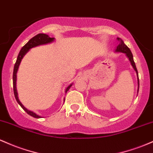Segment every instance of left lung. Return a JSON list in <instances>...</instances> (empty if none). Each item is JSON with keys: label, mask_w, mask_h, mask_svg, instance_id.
Returning <instances> with one entry per match:
<instances>
[{"label": "left lung", "mask_w": 153, "mask_h": 153, "mask_svg": "<svg viewBox=\"0 0 153 153\" xmlns=\"http://www.w3.org/2000/svg\"><path fill=\"white\" fill-rule=\"evenodd\" d=\"M118 41V45L116 47V50H115V52L116 53H123L126 54V56H127V58L129 60L130 63H131L132 67H133L134 71H136L137 76V84H138V89H137V93L139 92V87H140V82H139V77H138V71H137L136 65H135L134 61V58H133V55H132L131 51L130 49L128 48L127 46L125 45L123 41L119 37L117 38Z\"/></svg>", "instance_id": "1"}]
</instances>
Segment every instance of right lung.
<instances>
[{"instance_id":"1","label":"right lung","mask_w":153,"mask_h":153,"mask_svg":"<svg viewBox=\"0 0 153 153\" xmlns=\"http://www.w3.org/2000/svg\"><path fill=\"white\" fill-rule=\"evenodd\" d=\"M55 40L54 37H50L48 35H46V34H38L35 37H32V39H30V40L28 41L27 43H26L25 45L22 47V48L20 51L19 53L18 56H17V59L16 63H15L14 65V68H13V93H14V96L15 98H16L17 102L20 105V106L23 108L26 112L29 115H30L32 117L36 118H41L40 116H38L37 114H36L35 113H34L33 111H31L30 110H28L27 108H26L25 106L22 105V103L20 102L19 99L18 97V92H17V90H16V74L17 71H18L20 63H21L22 58H24V56H25L26 54L27 53V52H29V51L32 48L37 47V46H39V45H46L48 43H51ZM73 83L70 84L69 85L66 87V90H65V92H67V91L69 90L70 87H71ZM65 101V99H64Z\"/></svg>"}]
</instances>
